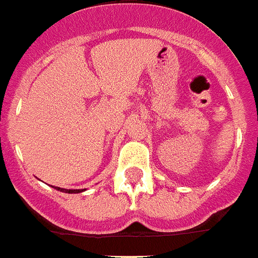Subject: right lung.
<instances>
[{
    "instance_id": "obj_1",
    "label": "right lung",
    "mask_w": 258,
    "mask_h": 258,
    "mask_svg": "<svg viewBox=\"0 0 258 258\" xmlns=\"http://www.w3.org/2000/svg\"><path fill=\"white\" fill-rule=\"evenodd\" d=\"M55 189L60 190V192H64V194H79V192H83L85 189H66V188H59V187H53Z\"/></svg>"
}]
</instances>
